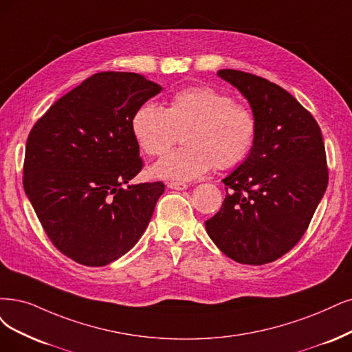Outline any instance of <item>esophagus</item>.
Listing matches in <instances>:
<instances>
[{"instance_id": "obj_1", "label": "esophagus", "mask_w": 352, "mask_h": 352, "mask_svg": "<svg viewBox=\"0 0 352 352\" xmlns=\"http://www.w3.org/2000/svg\"><path fill=\"white\" fill-rule=\"evenodd\" d=\"M187 184L186 183H178V181H169L168 183V188H173V190H177V191H183V190H187Z\"/></svg>"}]
</instances>
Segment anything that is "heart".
I'll return each instance as SVG.
<instances>
[{"mask_svg":"<svg viewBox=\"0 0 352 352\" xmlns=\"http://www.w3.org/2000/svg\"><path fill=\"white\" fill-rule=\"evenodd\" d=\"M132 132L140 149L161 156L181 135L184 148L151 166L156 178L191 181L214 165L241 164L254 146L256 119L232 96L212 87H188L175 93L164 109L148 101L135 111Z\"/></svg>","mask_w":352,"mask_h":352,"instance_id":"heart-1","label":"heart"}]
</instances>
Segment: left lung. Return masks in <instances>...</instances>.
I'll return each mask as SVG.
<instances>
[{
  "instance_id": "1",
  "label": "left lung",
  "mask_w": 352,
  "mask_h": 352,
  "mask_svg": "<svg viewBox=\"0 0 352 352\" xmlns=\"http://www.w3.org/2000/svg\"><path fill=\"white\" fill-rule=\"evenodd\" d=\"M217 75L248 100L256 136L245 161L222 179L226 197L204 225L233 261L263 265L300 241L327 191L323 138L314 116L277 84L236 69Z\"/></svg>"
}]
</instances>
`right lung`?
I'll return each instance as SVG.
<instances>
[{"label": "right lung", "mask_w": 352, "mask_h": 352, "mask_svg": "<svg viewBox=\"0 0 352 352\" xmlns=\"http://www.w3.org/2000/svg\"><path fill=\"white\" fill-rule=\"evenodd\" d=\"M162 87L135 72H100L59 98L25 143V196L56 248L88 267L119 259L146 230L162 183L142 169L135 111Z\"/></svg>", "instance_id": "obj_1"}]
</instances>
